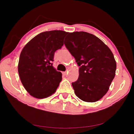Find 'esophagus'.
I'll return each instance as SVG.
<instances>
[{
  "mask_svg": "<svg viewBox=\"0 0 134 134\" xmlns=\"http://www.w3.org/2000/svg\"><path fill=\"white\" fill-rule=\"evenodd\" d=\"M67 73V71H64V72H63V74H64V75H66Z\"/></svg>",
  "mask_w": 134,
  "mask_h": 134,
  "instance_id": "34e87169",
  "label": "esophagus"
}]
</instances>
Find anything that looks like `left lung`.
<instances>
[{"instance_id":"obj_1","label":"left lung","mask_w":134,"mask_h":134,"mask_svg":"<svg viewBox=\"0 0 134 134\" xmlns=\"http://www.w3.org/2000/svg\"><path fill=\"white\" fill-rule=\"evenodd\" d=\"M64 45L80 66L79 78L72 83L74 93L86 102H95L109 89L116 63L109 48L96 36L86 32H69Z\"/></svg>"}]
</instances>
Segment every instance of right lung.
I'll list each match as a JSON object with an SVG mask.
<instances>
[{"label": "right lung", "mask_w": 134, "mask_h": 134, "mask_svg": "<svg viewBox=\"0 0 134 134\" xmlns=\"http://www.w3.org/2000/svg\"><path fill=\"white\" fill-rule=\"evenodd\" d=\"M69 32L60 30L43 32L34 37L22 49L18 63L22 84L29 94L44 99L55 92L62 74L53 66L55 52L62 48Z\"/></svg>", "instance_id": "1"}]
</instances>
